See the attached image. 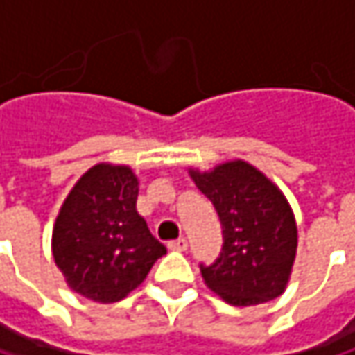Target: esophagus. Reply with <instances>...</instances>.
Returning a JSON list of instances; mask_svg holds the SVG:
<instances>
[{
    "label": "esophagus",
    "mask_w": 355,
    "mask_h": 355,
    "mask_svg": "<svg viewBox=\"0 0 355 355\" xmlns=\"http://www.w3.org/2000/svg\"><path fill=\"white\" fill-rule=\"evenodd\" d=\"M171 250H187V241L184 239H177V241H171L168 243Z\"/></svg>",
    "instance_id": "obj_1"
}]
</instances>
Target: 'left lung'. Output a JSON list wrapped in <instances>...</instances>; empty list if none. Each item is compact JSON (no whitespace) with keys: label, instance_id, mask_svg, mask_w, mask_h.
Listing matches in <instances>:
<instances>
[{"label":"left lung","instance_id":"1","mask_svg":"<svg viewBox=\"0 0 355 355\" xmlns=\"http://www.w3.org/2000/svg\"><path fill=\"white\" fill-rule=\"evenodd\" d=\"M214 203L224 234L220 259L203 267L205 286L232 306H257L284 294L298 248V226L282 189L245 160L189 168Z\"/></svg>","mask_w":355,"mask_h":355}]
</instances>
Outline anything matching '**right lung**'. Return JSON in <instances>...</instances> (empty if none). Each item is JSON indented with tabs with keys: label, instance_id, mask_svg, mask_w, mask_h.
<instances>
[{
	"label": "right lung",
	"instance_id": "add662e5",
	"mask_svg": "<svg viewBox=\"0 0 355 355\" xmlns=\"http://www.w3.org/2000/svg\"><path fill=\"white\" fill-rule=\"evenodd\" d=\"M137 175L101 162L67 193L53 224L51 250L65 284L80 296L112 304L133 292L166 247L137 214Z\"/></svg>",
	"mask_w": 355,
	"mask_h": 355
}]
</instances>
